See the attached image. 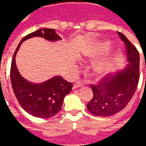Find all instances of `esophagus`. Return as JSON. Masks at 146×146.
<instances>
[{
	"label": "esophagus",
	"mask_w": 146,
	"mask_h": 146,
	"mask_svg": "<svg viewBox=\"0 0 146 146\" xmlns=\"http://www.w3.org/2000/svg\"><path fill=\"white\" fill-rule=\"evenodd\" d=\"M84 84H83V83H81L80 81H76L74 84H73V89H76V88H81L83 87Z\"/></svg>",
	"instance_id": "1"
}]
</instances>
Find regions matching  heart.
Returning a JSON list of instances; mask_svg holds the SVG:
<instances>
[{
    "label": "heart",
    "mask_w": 146,
    "mask_h": 146,
    "mask_svg": "<svg viewBox=\"0 0 146 146\" xmlns=\"http://www.w3.org/2000/svg\"><path fill=\"white\" fill-rule=\"evenodd\" d=\"M110 48V42L101 41L96 43L86 52L87 57L95 59L104 55ZM114 68V61L111 58L95 62L92 65L93 73L98 78H103L110 75Z\"/></svg>",
    "instance_id": "heart-1"
}]
</instances>
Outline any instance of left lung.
Wrapping results in <instances>:
<instances>
[{"label":"left lung","instance_id":"1","mask_svg":"<svg viewBox=\"0 0 146 146\" xmlns=\"http://www.w3.org/2000/svg\"><path fill=\"white\" fill-rule=\"evenodd\" d=\"M117 33L125 43L128 64L116 74L106 76L98 85H92L93 98L87 108L95 116H110L119 113L131 101L138 87L139 53L123 33Z\"/></svg>","mask_w":146,"mask_h":146}]
</instances>
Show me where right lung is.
I'll use <instances>...</instances> for the list:
<instances>
[{"mask_svg": "<svg viewBox=\"0 0 146 146\" xmlns=\"http://www.w3.org/2000/svg\"><path fill=\"white\" fill-rule=\"evenodd\" d=\"M35 36L51 42L62 40L55 30L48 28L40 29L23 37L13 54L11 83L19 103L27 113L38 118H50L62 110L64 98L71 92L73 84L61 76H54L41 83H33L22 76L16 66L15 56L23 42Z\"/></svg>", "mask_w": 146, "mask_h": 146, "instance_id": "1", "label": "right lung"}]
</instances>
